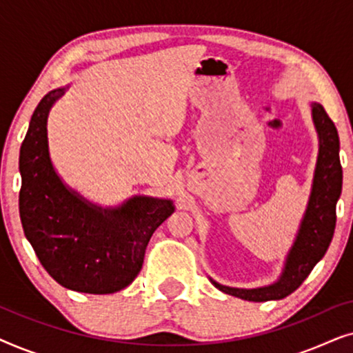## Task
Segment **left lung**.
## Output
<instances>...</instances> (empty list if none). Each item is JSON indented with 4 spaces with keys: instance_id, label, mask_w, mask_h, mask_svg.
<instances>
[{
    "instance_id": "1",
    "label": "left lung",
    "mask_w": 353,
    "mask_h": 353,
    "mask_svg": "<svg viewBox=\"0 0 353 353\" xmlns=\"http://www.w3.org/2000/svg\"><path fill=\"white\" fill-rule=\"evenodd\" d=\"M313 122L320 137V154L313 180L312 196L299 230L297 239L289 252L283 276L273 286L262 289H233L214 284L220 291L244 301H276L296 291L313 267L320 262L330 248L336 228V204L342 191V165L339 159V134L336 125L321 104H312Z\"/></svg>"
}]
</instances>
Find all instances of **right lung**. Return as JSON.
Here are the masks:
<instances>
[{"label": "right lung", "mask_w": 353, "mask_h": 353, "mask_svg": "<svg viewBox=\"0 0 353 353\" xmlns=\"http://www.w3.org/2000/svg\"><path fill=\"white\" fill-rule=\"evenodd\" d=\"M62 93L54 90L40 101L22 141V228L43 268L61 286L112 294L138 276L149 239L173 214V205L134 197L119 209L101 210L62 185L51 165L46 137L48 112Z\"/></svg>", "instance_id": "1"}]
</instances>
